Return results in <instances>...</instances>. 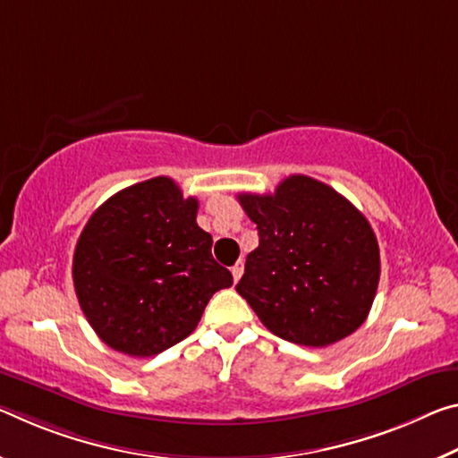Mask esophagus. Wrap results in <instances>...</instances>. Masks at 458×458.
<instances>
[{"mask_svg": "<svg viewBox=\"0 0 458 458\" xmlns=\"http://www.w3.org/2000/svg\"><path fill=\"white\" fill-rule=\"evenodd\" d=\"M232 271V277H234V283L242 277V273H244V263L242 260H238V263L230 268Z\"/></svg>", "mask_w": 458, "mask_h": 458, "instance_id": "esophagus-1", "label": "esophagus"}]
</instances>
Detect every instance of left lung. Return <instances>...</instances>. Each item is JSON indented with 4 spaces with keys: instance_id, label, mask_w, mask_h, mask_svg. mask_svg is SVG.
Listing matches in <instances>:
<instances>
[{
    "instance_id": "left-lung-1",
    "label": "left lung",
    "mask_w": 458,
    "mask_h": 458,
    "mask_svg": "<svg viewBox=\"0 0 458 458\" xmlns=\"http://www.w3.org/2000/svg\"><path fill=\"white\" fill-rule=\"evenodd\" d=\"M259 230L236 292L275 336L301 346L338 343L367 320L379 285V244L367 217L306 175L275 193L238 195Z\"/></svg>"
}]
</instances>
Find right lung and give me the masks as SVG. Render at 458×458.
<instances>
[{
    "mask_svg": "<svg viewBox=\"0 0 458 458\" xmlns=\"http://www.w3.org/2000/svg\"><path fill=\"white\" fill-rule=\"evenodd\" d=\"M195 217L198 199L155 177L112 195L85 224L72 283L87 322L114 351H166L195 330L209 297L232 285Z\"/></svg>",
    "mask_w": 458,
    "mask_h": 458,
    "instance_id": "add662e5",
    "label": "right lung"
}]
</instances>
